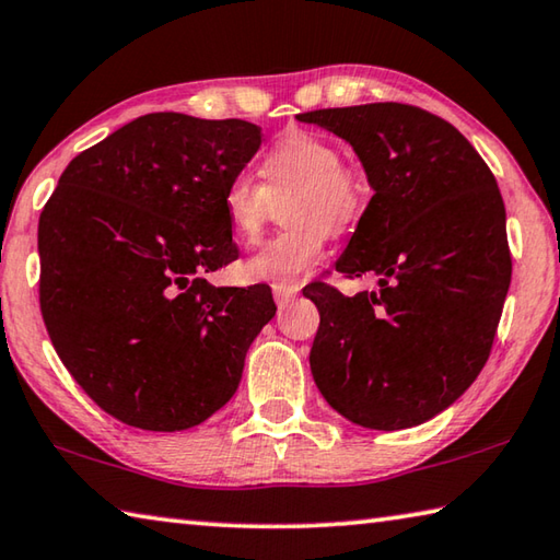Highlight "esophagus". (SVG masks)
Returning a JSON list of instances; mask_svg holds the SVG:
<instances>
[{
    "label": "esophagus",
    "instance_id": "esophagus-1",
    "mask_svg": "<svg viewBox=\"0 0 560 560\" xmlns=\"http://www.w3.org/2000/svg\"><path fill=\"white\" fill-rule=\"evenodd\" d=\"M299 296V287H273V299H277L279 306H287L293 299Z\"/></svg>",
    "mask_w": 560,
    "mask_h": 560
}]
</instances>
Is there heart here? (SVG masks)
<instances>
[{"label": "heart", "instance_id": "obj_1", "mask_svg": "<svg viewBox=\"0 0 560 560\" xmlns=\"http://www.w3.org/2000/svg\"><path fill=\"white\" fill-rule=\"evenodd\" d=\"M259 174L261 186L247 174L232 176L222 192V210L235 240L249 245L267 225L271 202L291 192L281 208L291 228L264 242L245 261V273L271 287H296L323 257L328 230L340 235L364 215L368 178L342 161L332 141L311 131H289L273 141Z\"/></svg>", "mask_w": 560, "mask_h": 560}]
</instances>
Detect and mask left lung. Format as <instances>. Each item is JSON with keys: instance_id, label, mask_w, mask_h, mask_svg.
I'll use <instances>...</instances> for the list:
<instances>
[{"instance_id": "8db88e82", "label": "left lung", "mask_w": 560, "mask_h": 560, "mask_svg": "<svg viewBox=\"0 0 560 560\" xmlns=\"http://www.w3.org/2000/svg\"><path fill=\"white\" fill-rule=\"evenodd\" d=\"M301 121L350 141L374 188L335 261L380 291L303 289L320 313L311 372L335 411L377 431L411 429L482 372L512 281L502 192L451 121L404 103L313 109Z\"/></svg>"}]
</instances>
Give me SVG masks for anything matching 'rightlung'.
<instances>
[{"label":"right lung","mask_w":560,"mask_h":560,"mask_svg":"<svg viewBox=\"0 0 560 560\" xmlns=\"http://www.w3.org/2000/svg\"><path fill=\"white\" fill-rule=\"evenodd\" d=\"M261 144L245 119L151 112L70 161L38 218V301L60 362L100 409L183 431L222 409L271 289L212 287L240 257L222 192Z\"/></svg>","instance_id":"obj_1"}]
</instances>
